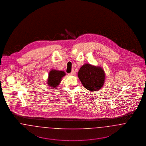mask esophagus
Returning <instances> with one entry per match:
<instances>
[{
    "mask_svg": "<svg viewBox=\"0 0 146 146\" xmlns=\"http://www.w3.org/2000/svg\"><path fill=\"white\" fill-rule=\"evenodd\" d=\"M74 74H75V73H74V72H72L71 73H69V75H70V76H74Z\"/></svg>",
    "mask_w": 146,
    "mask_h": 146,
    "instance_id": "obj_1",
    "label": "esophagus"
}]
</instances>
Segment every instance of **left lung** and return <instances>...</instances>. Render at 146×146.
I'll return each instance as SVG.
<instances>
[{"label": "left lung", "mask_w": 146, "mask_h": 146, "mask_svg": "<svg viewBox=\"0 0 146 146\" xmlns=\"http://www.w3.org/2000/svg\"><path fill=\"white\" fill-rule=\"evenodd\" d=\"M78 76L84 87L90 91L100 90L104 86L106 74L102 67L86 63L78 73Z\"/></svg>", "instance_id": "left-lung-1"}]
</instances>
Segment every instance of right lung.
<instances>
[{
  "instance_id": "right-lung-1",
  "label": "right lung",
  "mask_w": 146,
  "mask_h": 146,
  "mask_svg": "<svg viewBox=\"0 0 146 146\" xmlns=\"http://www.w3.org/2000/svg\"><path fill=\"white\" fill-rule=\"evenodd\" d=\"M66 76V73L63 70H51L49 73L47 79V84L50 88L56 89L61 83L63 77Z\"/></svg>"
}]
</instances>
